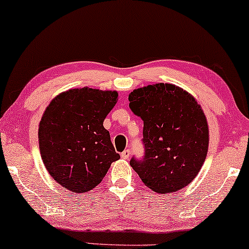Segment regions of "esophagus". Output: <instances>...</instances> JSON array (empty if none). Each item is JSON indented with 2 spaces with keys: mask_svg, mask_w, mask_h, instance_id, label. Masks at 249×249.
<instances>
[{
  "mask_svg": "<svg viewBox=\"0 0 249 249\" xmlns=\"http://www.w3.org/2000/svg\"><path fill=\"white\" fill-rule=\"evenodd\" d=\"M129 156H130V151H129V149H124V151L121 153V158L124 160H128Z\"/></svg>",
  "mask_w": 249,
  "mask_h": 249,
  "instance_id": "esophagus-1",
  "label": "esophagus"
}]
</instances>
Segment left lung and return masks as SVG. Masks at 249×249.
<instances>
[{
    "mask_svg": "<svg viewBox=\"0 0 249 249\" xmlns=\"http://www.w3.org/2000/svg\"><path fill=\"white\" fill-rule=\"evenodd\" d=\"M129 107L144 121L142 160L130 165L155 193H173L198 175L209 148L205 114L188 91L172 84H155L129 94Z\"/></svg>",
    "mask_w": 249,
    "mask_h": 249,
    "instance_id": "1",
    "label": "left lung"
}]
</instances>
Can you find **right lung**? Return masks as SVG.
Listing matches in <instances>:
<instances>
[{"label": "right lung", "mask_w": 249, "mask_h": 249, "mask_svg": "<svg viewBox=\"0 0 249 249\" xmlns=\"http://www.w3.org/2000/svg\"><path fill=\"white\" fill-rule=\"evenodd\" d=\"M118 101L115 90L74 88L54 97L38 128L39 151L51 177L72 193H87L120 159L103 121Z\"/></svg>", "instance_id": "add662e5"}]
</instances>
